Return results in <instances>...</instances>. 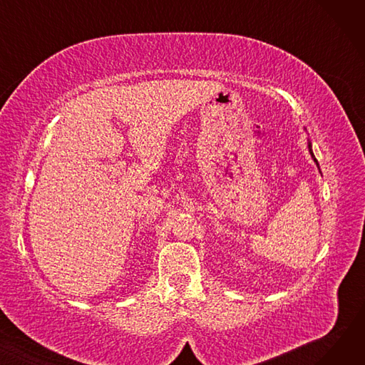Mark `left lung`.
Here are the masks:
<instances>
[{"mask_svg": "<svg viewBox=\"0 0 365 365\" xmlns=\"http://www.w3.org/2000/svg\"><path fill=\"white\" fill-rule=\"evenodd\" d=\"M309 152H311V155H312V158H314V161L317 163V165H318V161H317V158L314 157V152H312V146H311V143H309ZM319 167V165H318Z\"/></svg>", "mask_w": 365, "mask_h": 365, "instance_id": "obj_1", "label": "left lung"}]
</instances>
